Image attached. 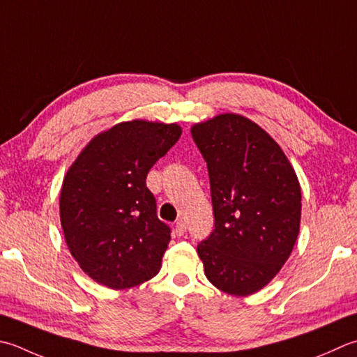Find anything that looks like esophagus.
Instances as JSON below:
<instances>
[{"instance_id": "esophagus-1", "label": "esophagus", "mask_w": 357, "mask_h": 357, "mask_svg": "<svg viewBox=\"0 0 357 357\" xmlns=\"http://www.w3.org/2000/svg\"><path fill=\"white\" fill-rule=\"evenodd\" d=\"M174 232H176V235H179V236L187 232V226H185V222L183 220L176 222V226H174Z\"/></svg>"}]
</instances>
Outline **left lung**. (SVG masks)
<instances>
[{
  "mask_svg": "<svg viewBox=\"0 0 357 357\" xmlns=\"http://www.w3.org/2000/svg\"><path fill=\"white\" fill-rule=\"evenodd\" d=\"M207 162L215 229L198 244L215 288L246 297L263 289L288 260L300 230L297 174L274 139L241 114L195 123Z\"/></svg>",
  "mask_w": 357,
  "mask_h": 357,
  "instance_id": "left-lung-1",
  "label": "left lung"
}]
</instances>
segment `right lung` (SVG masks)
<instances>
[{
    "mask_svg": "<svg viewBox=\"0 0 357 357\" xmlns=\"http://www.w3.org/2000/svg\"><path fill=\"white\" fill-rule=\"evenodd\" d=\"M178 123L121 122L91 139L60 192L65 241L99 284L127 289L155 277L170 241L146 188L150 169L181 137Z\"/></svg>",
    "mask_w": 357,
    "mask_h": 357,
    "instance_id": "add662e5",
    "label": "right lung"
}]
</instances>
